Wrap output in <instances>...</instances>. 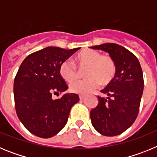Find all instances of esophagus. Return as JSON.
<instances>
[{
	"label": "esophagus",
	"instance_id": "obj_1",
	"mask_svg": "<svg viewBox=\"0 0 157 157\" xmlns=\"http://www.w3.org/2000/svg\"><path fill=\"white\" fill-rule=\"evenodd\" d=\"M83 98H84V95H79V99L82 100Z\"/></svg>",
	"mask_w": 157,
	"mask_h": 157
}]
</instances>
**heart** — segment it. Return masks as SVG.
Returning a JSON list of instances; mask_svg holds the SVG:
<instances>
[{"mask_svg":"<svg viewBox=\"0 0 157 157\" xmlns=\"http://www.w3.org/2000/svg\"><path fill=\"white\" fill-rule=\"evenodd\" d=\"M78 70L71 60H65L60 64L59 75L65 81L72 82L79 77L81 71L85 70L87 78L71 83L70 90L75 94H85L94 90L101 83L109 85L114 79L116 73V64L114 59L100 52L86 49L80 52L75 58Z\"/></svg>","mask_w":157,"mask_h":157,"instance_id":"obj_1","label":"heart"}]
</instances>
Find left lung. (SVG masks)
<instances>
[{
  "mask_svg": "<svg viewBox=\"0 0 157 157\" xmlns=\"http://www.w3.org/2000/svg\"><path fill=\"white\" fill-rule=\"evenodd\" d=\"M109 52L116 64L114 79L98 96V105L90 111L92 125L105 136H116L124 132L135 121L139 112L144 89L143 73L138 58L124 47L106 43L90 47Z\"/></svg>",
  "mask_w": 157,
  "mask_h": 157,
  "instance_id": "left-lung-1",
  "label": "left lung"
}]
</instances>
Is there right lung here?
Listing matches in <instances>:
<instances>
[{"mask_svg":"<svg viewBox=\"0 0 157 157\" xmlns=\"http://www.w3.org/2000/svg\"><path fill=\"white\" fill-rule=\"evenodd\" d=\"M78 49L46 47L22 62L14 80L15 106L18 118L31 134L48 138L66 125L71 109L79 98L65 94L53 100L52 96L68 88L59 75V66Z\"/></svg>","mask_w":157,"mask_h":157,"instance_id":"right-lung-1","label":"right lung"}]
</instances>
